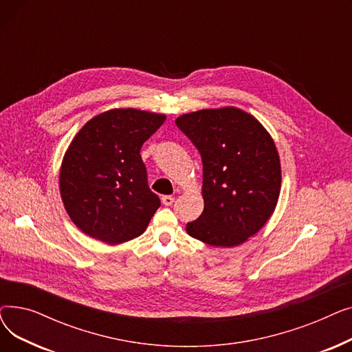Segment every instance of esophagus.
<instances>
[{
	"mask_svg": "<svg viewBox=\"0 0 352 352\" xmlns=\"http://www.w3.org/2000/svg\"><path fill=\"white\" fill-rule=\"evenodd\" d=\"M161 201H162V204H164L165 207H171L173 202H174L175 199H174V197H171V195H164V197L161 198Z\"/></svg>",
	"mask_w": 352,
	"mask_h": 352,
	"instance_id": "1",
	"label": "esophagus"
}]
</instances>
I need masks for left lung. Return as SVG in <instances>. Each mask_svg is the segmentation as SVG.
Wrapping results in <instances>:
<instances>
[{
    "label": "left lung",
    "mask_w": 352,
    "mask_h": 352,
    "mask_svg": "<svg viewBox=\"0 0 352 352\" xmlns=\"http://www.w3.org/2000/svg\"><path fill=\"white\" fill-rule=\"evenodd\" d=\"M202 160L204 211L187 232L212 247H235L260 231L281 191L276 146L255 117L235 107L199 109L175 120Z\"/></svg>",
    "instance_id": "obj_1"
}]
</instances>
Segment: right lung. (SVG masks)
<instances>
[{
    "mask_svg": "<svg viewBox=\"0 0 352 352\" xmlns=\"http://www.w3.org/2000/svg\"><path fill=\"white\" fill-rule=\"evenodd\" d=\"M164 114L114 108L91 118L71 141L60 170L67 214L84 234L117 245L140 236L158 207L141 146Z\"/></svg>",
    "mask_w": 352,
    "mask_h": 352,
    "instance_id": "obj_1",
    "label": "right lung"
}]
</instances>
